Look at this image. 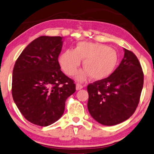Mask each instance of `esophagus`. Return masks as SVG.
Wrapping results in <instances>:
<instances>
[{
  "label": "esophagus",
  "instance_id": "esophagus-1",
  "mask_svg": "<svg viewBox=\"0 0 154 154\" xmlns=\"http://www.w3.org/2000/svg\"><path fill=\"white\" fill-rule=\"evenodd\" d=\"M83 88V86L82 85H80V84H79V83H77L76 84V85H75V89H76L77 91H79V90H80L81 89H82Z\"/></svg>",
  "mask_w": 154,
  "mask_h": 154
}]
</instances>
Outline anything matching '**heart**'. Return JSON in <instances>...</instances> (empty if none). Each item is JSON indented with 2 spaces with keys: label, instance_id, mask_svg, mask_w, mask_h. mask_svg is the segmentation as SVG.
<instances>
[{
  "label": "heart",
  "instance_id": "heart-1",
  "mask_svg": "<svg viewBox=\"0 0 154 154\" xmlns=\"http://www.w3.org/2000/svg\"><path fill=\"white\" fill-rule=\"evenodd\" d=\"M84 69L78 73L76 79L84 81L91 75L95 80H103L114 71L118 63L115 50L99 43L80 42L74 50H67L60 55L59 61L67 75H74L81 63Z\"/></svg>",
  "mask_w": 154,
  "mask_h": 154
}]
</instances>
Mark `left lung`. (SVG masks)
Returning <instances> with one entry per match:
<instances>
[{
  "label": "left lung",
  "instance_id": "left-lung-1",
  "mask_svg": "<svg viewBox=\"0 0 154 154\" xmlns=\"http://www.w3.org/2000/svg\"><path fill=\"white\" fill-rule=\"evenodd\" d=\"M124 57L106 79L87 87V108L94 119L104 125H117L134 112L143 87V72L137 57L123 48Z\"/></svg>",
  "mask_w": 154,
  "mask_h": 154
}]
</instances>
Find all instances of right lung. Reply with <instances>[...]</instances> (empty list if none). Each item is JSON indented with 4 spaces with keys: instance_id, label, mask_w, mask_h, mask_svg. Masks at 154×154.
Returning <instances> with one entry per match:
<instances>
[{
    "instance_id": "right-lung-1",
    "label": "right lung",
    "mask_w": 154,
    "mask_h": 154,
    "mask_svg": "<svg viewBox=\"0 0 154 154\" xmlns=\"http://www.w3.org/2000/svg\"><path fill=\"white\" fill-rule=\"evenodd\" d=\"M63 43V37H39L25 48L14 67V102L25 119L40 126L59 120L67 98L75 91L58 61Z\"/></svg>"
}]
</instances>
